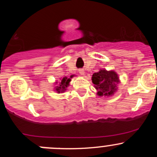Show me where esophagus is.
I'll list each match as a JSON object with an SVG mask.
<instances>
[{"label":"esophagus","mask_w":157,"mask_h":157,"mask_svg":"<svg viewBox=\"0 0 157 157\" xmlns=\"http://www.w3.org/2000/svg\"><path fill=\"white\" fill-rule=\"evenodd\" d=\"M79 73H80L81 75H84V71L83 69H80L79 70Z\"/></svg>","instance_id":"esophagus-1"}]
</instances>
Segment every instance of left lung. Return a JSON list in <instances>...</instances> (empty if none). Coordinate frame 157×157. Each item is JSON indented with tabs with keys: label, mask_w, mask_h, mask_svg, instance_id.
Returning a JSON list of instances; mask_svg holds the SVG:
<instances>
[{
	"label": "left lung",
	"mask_w": 157,
	"mask_h": 157,
	"mask_svg": "<svg viewBox=\"0 0 157 157\" xmlns=\"http://www.w3.org/2000/svg\"><path fill=\"white\" fill-rule=\"evenodd\" d=\"M92 82L97 90L98 96H110L117 91V85L120 80L115 71L102 69L93 74Z\"/></svg>",
	"instance_id": "8db88e82"
}]
</instances>
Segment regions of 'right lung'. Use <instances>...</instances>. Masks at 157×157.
I'll return each instance as SVG.
<instances>
[{"instance_id": "1", "label": "right lung", "mask_w": 157, "mask_h": 157, "mask_svg": "<svg viewBox=\"0 0 157 157\" xmlns=\"http://www.w3.org/2000/svg\"><path fill=\"white\" fill-rule=\"evenodd\" d=\"M73 76L74 75H71L70 78H67V77H64V78L61 80V81L60 82L59 85H58L57 86H55V91L57 93H64L65 92L66 89H67V86H69V83L71 82V78H72ZM56 83H58V82H56Z\"/></svg>"}]
</instances>
